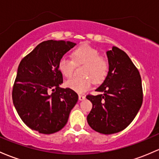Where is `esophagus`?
Instances as JSON below:
<instances>
[{
    "mask_svg": "<svg viewBox=\"0 0 159 159\" xmlns=\"http://www.w3.org/2000/svg\"><path fill=\"white\" fill-rule=\"evenodd\" d=\"M85 99V96H84V95H82V94H79L78 95V100H79V101H84V100Z\"/></svg>",
    "mask_w": 159,
    "mask_h": 159,
    "instance_id": "34e87169",
    "label": "esophagus"
}]
</instances>
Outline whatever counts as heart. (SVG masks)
Returning a JSON list of instances; mask_svg holds the SVG:
<instances>
[{"mask_svg":"<svg viewBox=\"0 0 159 159\" xmlns=\"http://www.w3.org/2000/svg\"><path fill=\"white\" fill-rule=\"evenodd\" d=\"M73 60L62 56L58 63V71L66 78H70L73 74L75 63H85L82 75L84 77H74L67 80L65 85L78 93L86 92L91 88L92 80L100 82L105 78L108 72V62L101 56L100 52L88 44L78 46L72 52Z\"/></svg>","mask_w":159,"mask_h":159,"instance_id":"b5f03b06","label":"heart"}]
</instances>
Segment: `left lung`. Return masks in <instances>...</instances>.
I'll list each match as a JSON object with an SVG mask.
<instances>
[{
	"label": "left lung",
	"instance_id": "obj_1",
	"mask_svg": "<svg viewBox=\"0 0 159 159\" xmlns=\"http://www.w3.org/2000/svg\"><path fill=\"white\" fill-rule=\"evenodd\" d=\"M109 71L96 91L101 94L86 97L93 107L87 120L102 134H113L126 129L136 117L143 103L139 72L125 52L116 46L107 52Z\"/></svg>",
	"mask_w": 159,
	"mask_h": 159
}]
</instances>
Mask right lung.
Here are the masks:
<instances>
[{
	"instance_id": "1",
	"label": "right lung",
	"mask_w": 159,
	"mask_h": 159,
	"mask_svg": "<svg viewBox=\"0 0 159 159\" xmlns=\"http://www.w3.org/2000/svg\"><path fill=\"white\" fill-rule=\"evenodd\" d=\"M75 45L69 41L47 40L21 60L12 98L20 117L31 129L52 134L68 122L78 96L70 88L59 87L63 78L58 63Z\"/></svg>"
}]
</instances>
